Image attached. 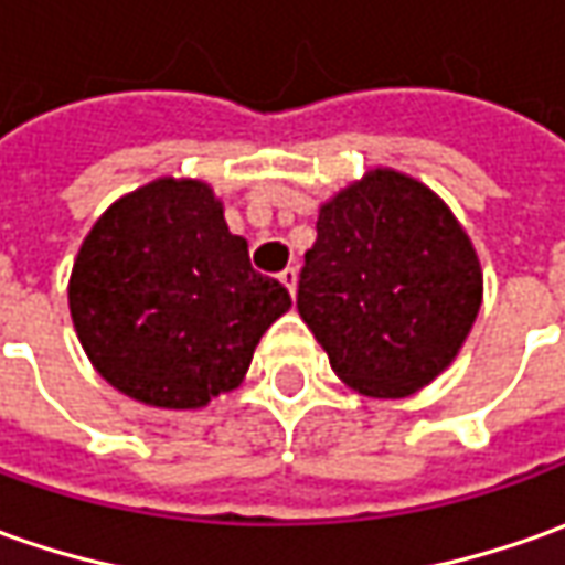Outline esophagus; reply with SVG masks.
Wrapping results in <instances>:
<instances>
[{
  "label": "esophagus",
  "instance_id": "1",
  "mask_svg": "<svg viewBox=\"0 0 565 565\" xmlns=\"http://www.w3.org/2000/svg\"><path fill=\"white\" fill-rule=\"evenodd\" d=\"M278 278H281L284 287L290 290V297H294V294H297V281H300V271H297V268H284Z\"/></svg>",
  "mask_w": 565,
  "mask_h": 565
}]
</instances>
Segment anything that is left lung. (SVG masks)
<instances>
[{"label":"left lung","instance_id":"left-lung-1","mask_svg":"<svg viewBox=\"0 0 565 565\" xmlns=\"http://www.w3.org/2000/svg\"><path fill=\"white\" fill-rule=\"evenodd\" d=\"M297 309L334 375L399 399L457 360L481 309V263L428 184L372 168L319 205Z\"/></svg>","mask_w":565,"mask_h":565}]
</instances>
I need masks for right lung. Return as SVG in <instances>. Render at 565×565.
Segmentation results:
<instances>
[{
  "mask_svg": "<svg viewBox=\"0 0 565 565\" xmlns=\"http://www.w3.org/2000/svg\"><path fill=\"white\" fill-rule=\"evenodd\" d=\"M68 309L87 360L115 391L159 409H203L241 387L290 294L253 271L212 186L156 178L89 227Z\"/></svg>",
  "mask_w": 565,
  "mask_h": 565,
  "instance_id": "add662e5",
  "label": "right lung"
}]
</instances>
